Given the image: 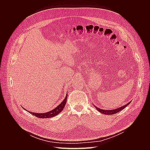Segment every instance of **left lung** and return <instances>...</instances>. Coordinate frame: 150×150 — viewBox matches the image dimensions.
Returning <instances> with one entry per match:
<instances>
[{
    "label": "left lung",
    "instance_id": "obj_1",
    "mask_svg": "<svg viewBox=\"0 0 150 150\" xmlns=\"http://www.w3.org/2000/svg\"><path fill=\"white\" fill-rule=\"evenodd\" d=\"M131 103V102H130L129 103H127L126 105L119 108H117L115 109H113V110H103V109H101L98 108V107H96V106L94 105V106L95 107V108L96 109V110H98L100 113L105 114V115H113V114H116L118 112H119L120 111L122 110L123 109H124L125 108H126V107H127L130 103Z\"/></svg>",
    "mask_w": 150,
    "mask_h": 150
}]
</instances>
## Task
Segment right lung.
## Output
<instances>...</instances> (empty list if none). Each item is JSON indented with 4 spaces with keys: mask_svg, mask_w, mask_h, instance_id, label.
Instances as JSON below:
<instances>
[{
    "mask_svg": "<svg viewBox=\"0 0 150 150\" xmlns=\"http://www.w3.org/2000/svg\"><path fill=\"white\" fill-rule=\"evenodd\" d=\"M67 96H68V94L67 93L65 98L61 102V103L60 105H59L54 109H53V110H51L50 112L44 113H34V112H28L27 110H25L24 108H23L24 110H25L27 112H28L31 115L35 116V117H38V118H41V119H42V118H51V117H54V116L58 115L61 112H62V110H63V109L64 108V107L65 106V104H66V102H67Z\"/></svg>",
    "mask_w": 150,
    "mask_h": 150,
    "instance_id": "1",
    "label": "right lung"
}]
</instances>
